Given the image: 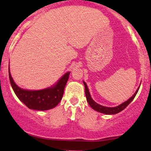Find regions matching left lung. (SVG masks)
<instances>
[{
    "label": "left lung",
    "instance_id": "1",
    "mask_svg": "<svg viewBox=\"0 0 151 151\" xmlns=\"http://www.w3.org/2000/svg\"><path fill=\"white\" fill-rule=\"evenodd\" d=\"M83 83H84V88H85V95H86V101H87L88 103H89L90 106H91L93 110L96 111L98 112H100V113L101 114H107V115H112V114H118L119 113V112H121V111L124 110V109L133 101V99L135 98V96H136V95L137 94V93H138V89H139L140 88V86H138V88L137 89L136 92L134 93V94H133L131 98H129L127 101H124V103L121 104L120 105L117 106L108 107V106H101L99 104L96 103V101H93V99L91 98V94H90L89 88H88L87 85H86V82L84 81H83Z\"/></svg>",
    "mask_w": 151,
    "mask_h": 151
}]
</instances>
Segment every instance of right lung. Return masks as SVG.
I'll return each instance as SVG.
<instances>
[{
    "label": "right lung",
    "mask_w": 151,
    "mask_h": 151,
    "mask_svg": "<svg viewBox=\"0 0 151 151\" xmlns=\"http://www.w3.org/2000/svg\"><path fill=\"white\" fill-rule=\"evenodd\" d=\"M8 73L10 84L20 101L30 109L46 111L55 108L62 100L70 72H66L53 85L39 90H29L19 87L11 77L10 67H8Z\"/></svg>",
    "instance_id": "add662e5"
}]
</instances>
